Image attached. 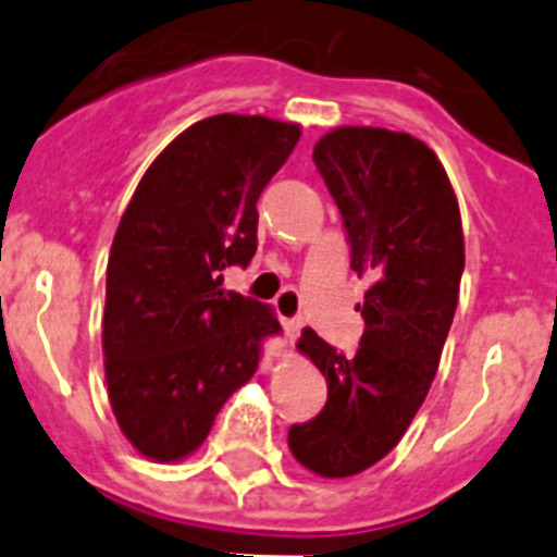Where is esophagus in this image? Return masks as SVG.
Wrapping results in <instances>:
<instances>
[{"instance_id":"1","label":"esophagus","mask_w":557,"mask_h":557,"mask_svg":"<svg viewBox=\"0 0 557 557\" xmlns=\"http://www.w3.org/2000/svg\"><path fill=\"white\" fill-rule=\"evenodd\" d=\"M283 330H285V335H288V341H294V337L299 335V330H302V321H299V319H285L283 321Z\"/></svg>"}]
</instances>
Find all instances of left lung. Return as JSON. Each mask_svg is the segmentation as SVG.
Here are the masks:
<instances>
[{"mask_svg": "<svg viewBox=\"0 0 557 557\" xmlns=\"http://www.w3.org/2000/svg\"><path fill=\"white\" fill-rule=\"evenodd\" d=\"M313 161L351 242V269L371 277L360 349L343 357L305 330L296 349L326 379V407L290 425L294 459L321 478L368 470L401 443L429 396L459 305L465 233L443 161L418 137L341 126Z\"/></svg>", "mask_w": 557, "mask_h": 557, "instance_id": "obj_1", "label": "left lung"}]
</instances>
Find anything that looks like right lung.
<instances>
[{
  "label": "right lung",
  "mask_w": 557,
  "mask_h": 557,
  "mask_svg": "<svg viewBox=\"0 0 557 557\" xmlns=\"http://www.w3.org/2000/svg\"><path fill=\"white\" fill-rule=\"evenodd\" d=\"M302 126L214 114L161 150L121 216L107 263L103 371L128 443L150 461L195 454L222 404L252 379L269 305L222 288L258 249V197Z\"/></svg>",
  "instance_id": "1"
}]
</instances>
